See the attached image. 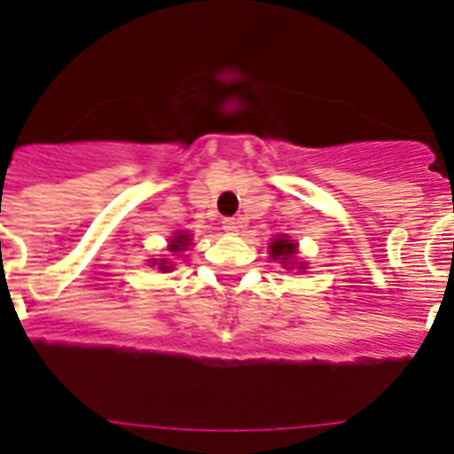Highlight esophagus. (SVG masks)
Instances as JSON below:
<instances>
[{"instance_id": "1", "label": "esophagus", "mask_w": 454, "mask_h": 454, "mask_svg": "<svg viewBox=\"0 0 454 454\" xmlns=\"http://www.w3.org/2000/svg\"><path fill=\"white\" fill-rule=\"evenodd\" d=\"M239 219H235V217H228V219H223V231L226 232H237V228H239Z\"/></svg>"}]
</instances>
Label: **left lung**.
I'll list each match as a JSON object with an SVG mask.
<instances>
[{
  "instance_id": "obj_1",
  "label": "left lung",
  "mask_w": 454,
  "mask_h": 454,
  "mask_svg": "<svg viewBox=\"0 0 454 454\" xmlns=\"http://www.w3.org/2000/svg\"><path fill=\"white\" fill-rule=\"evenodd\" d=\"M270 255H273V260H282V264H285L286 260H291V257L295 255V244L291 239H285V237H278V239L270 244ZM291 269H294V266H291ZM298 269H302V264H300Z\"/></svg>"
}]
</instances>
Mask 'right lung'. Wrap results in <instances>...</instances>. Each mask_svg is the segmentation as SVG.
Instances as JSON below:
<instances>
[{
	"instance_id": "add662e5",
	"label": "right lung",
	"mask_w": 454,
	"mask_h": 454,
	"mask_svg": "<svg viewBox=\"0 0 454 454\" xmlns=\"http://www.w3.org/2000/svg\"><path fill=\"white\" fill-rule=\"evenodd\" d=\"M185 247H188V235H176L175 239L169 241V251H172V253L185 251ZM159 269H160V270H169V269H172V266H169L168 262L163 260V262H160V264H159Z\"/></svg>"
}]
</instances>
